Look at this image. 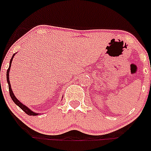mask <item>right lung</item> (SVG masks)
Wrapping results in <instances>:
<instances>
[{
    "instance_id": "obj_1",
    "label": "right lung",
    "mask_w": 151,
    "mask_h": 151,
    "mask_svg": "<svg viewBox=\"0 0 151 151\" xmlns=\"http://www.w3.org/2000/svg\"><path fill=\"white\" fill-rule=\"evenodd\" d=\"M15 55V54H14ZM14 55H13L12 58H11V61H10V64H9V68H8V69L7 70V82H8V89H9V93H10V96L11 97H12V101H14V104H16V105H18L19 107V108H21L22 111H24L26 112V114H29V115H32V116H35V115H37V114H39L38 113H36V112L32 111V110H30L29 108H28V107H26V105H24L23 104H22L20 101L18 100V99L15 97V96H14V94L13 93V91L12 90V87H11V84H10V80H9V71H10V68H11V65H12V61L13 60V58H14Z\"/></svg>"
}]
</instances>
